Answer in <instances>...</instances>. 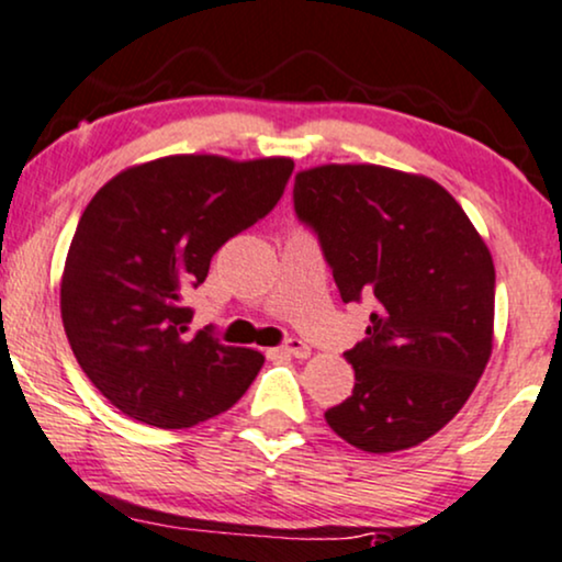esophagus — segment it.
I'll return each instance as SVG.
<instances>
[{
    "mask_svg": "<svg viewBox=\"0 0 562 562\" xmlns=\"http://www.w3.org/2000/svg\"><path fill=\"white\" fill-rule=\"evenodd\" d=\"M282 353H288L293 358H308L311 348L303 340H299V337H288V340L282 342Z\"/></svg>",
    "mask_w": 562,
    "mask_h": 562,
    "instance_id": "1",
    "label": "esophagus"
}]
</instances>
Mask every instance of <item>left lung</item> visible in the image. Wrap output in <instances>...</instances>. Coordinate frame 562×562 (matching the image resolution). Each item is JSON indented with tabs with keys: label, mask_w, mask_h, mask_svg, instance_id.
Listing matches in <instances>:
<instances>
[{
	"label": "left lung",
	"mask_w": 562,
	"mask_h": 562,
	"mask_svg": "<svg viewBox=\"0 0 562 562\" xmlns=\"http://www.w3.org/2000/svg\"><path fill=\"white\" fill-rule=\"evenodd\" d=\"M295 214L314 229L342 303L374 301L346 350L353 395L324 418L367 452L437 435L492 353L495 263L452 195L422 175L324 165L295 175Z\"/></svg>",
	"instance_id": "left-lung-1"
}]
</instances>
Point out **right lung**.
<instances>
[{
  "label": "right lung",
  "instance_id": "right-lung-1",
  "mask_svg": "<svg viewBox=\"0 0 562 562\" xmlns=\"http://www.w3.org/2000/svg\"><path fill=\"white\" fill-rule=\"evenodd\" d=\"M293 159L233 161L180 154L131 167L80 216L59 306L80 369L114 408L182 429L233 408L263 356L188 335L186 295L212 256L263 220L285 193Z\"/></svg>",
  "mask_w": 562,
  "mask_h": 562
}]
</instances>
